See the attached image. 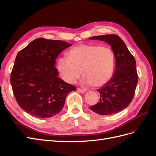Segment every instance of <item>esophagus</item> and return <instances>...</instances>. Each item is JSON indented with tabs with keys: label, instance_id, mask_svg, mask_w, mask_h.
<instances>
[{
	"label": "esophagus",
	"instance_id": "esophagus-1",
	"mask_svg": "<svg viewBox=\"0 0 156 156\" xmlns=\"http://www.w3.org/2000/svg\"><path fill=\"white\" fill-rule=\"evenodd\" d=\"M77 92H79V93H84V92H87V90H85V89H82V88H78L77 89Z\"/></svg>",
	"mask_w": 156,
	"mask_h": 156
}]
</instances>
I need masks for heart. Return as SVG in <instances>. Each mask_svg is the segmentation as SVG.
I'll list each match as a JSON object with an SVG mask.
<instances>
[{"label": "heart", "mask_w": 156, "mask_h": 156, "mask_svg": "<svg viewBox=\"0 0 156 156\" xmlns=\"http://www.w3.org/2000/svg\"><path fill=\"white\" fill-rule=\"evenodd\" d=\"M67 57L58 60L57 69L69 84L76 82L83 72L84 84L100 87L110 81L115 72L116 55L108 47L81 44L71 49Z\"/></svg>", "instance_id": "heart-1"}]
</instances>
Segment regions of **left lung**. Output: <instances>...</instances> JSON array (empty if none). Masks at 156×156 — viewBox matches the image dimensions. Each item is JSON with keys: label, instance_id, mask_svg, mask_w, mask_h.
Instances as JSON below:
<instances>
[{"label": "left lung", "instance_id": "obj_1", "mask_svg": "<svg viewBox=\"0 0 156 156\" xmlns=\"http://www.w3.org/2000/svg\"><path fill=\"white\" fill-rule=\"evenodd\" d=\"M88 39L106 42L114 51L116 60L114 75L109 82L98 89L100 101L90 109L101 115L119 112L129 105L135 94L138 82L135 58L119 36L107 34Z\"/></svg>", "mask_w": 156, "mask_h": 156}]
</instances>
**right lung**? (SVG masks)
Segmentation results:
<instances>
[{
    "label": "right lung",
    "instance_id": "add662e5",
    "mask_svg": "<svg viewBox=\"0 0 156 156\" xmlns=\"http://www.w3.org/2000/svg\"><path fill=\"white\" fill-rule=\"evenodd\" d=\"M72 44L39 37L17 55L10 83L23 110L39 119L56 115L63 108L68 94L76 87L58 77L55 60Z\"/></svg>",
    "mask_w": 156,
    "mask_h": 156
}]
</instances>
